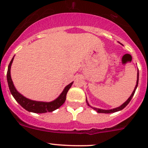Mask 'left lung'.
<instances>
[{"mask_svg":"<svg viewBox=\"0 0 148 148\" xmlns=\"http://www.w3.org/2000/svg\"><path fill=\"white\" fill-rule=\"evenodd\" d=\"M138 80H139V71H138V77H137V84H136V86H135V89H134V91L132 92V95H131V96L129 98H128L127 100L126 101L125 103H123V104H122V105L120 106V107H117V108H114V109H112V110H102V109H99V108H96V107H92L90 105H89V104L87 103V100H86V103H87L88 106H89V107H92V109H94L95 110H96L97 112L98 113H113V112H118V111H120V110H122V109L125 108V107H126L127 105L128 104H129V102H130V100L132 99V97L134 96V94H135V90H136L137 87H138Z\"/></svg>","mask_w":148,"mask_h":148,"instance_id":"8db88e82","label":"left lung"}]
</instances>
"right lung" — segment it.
I'll list each match as a JSON object with an SVG mask.
<instances>
[{
    "instance_id": "1",
    "label": "right lung",
    "mask_w": 148,
    "mask_h": 148,
    "mask_svg": "<svg viewBox=\"0 0 148 148\" xmlns=\"http://www.w3.org/2000/svg\"><path fill=\"white\" fill-rule=\"evenodd\" d=\"M13 58L14 57H13V59L10 61L9 65H8V71H7V80H8V87H9L10 93L13 95L16 102L18 103L22 107H23L25 110L28 112H31L46 113L54 111L56 109L59 108L64 103L67 92H68L69 89H70V87L72 85L73 82L70 83L69 84L66 86L62 93L59 96V97L50 102H38V101L31 100V99H27L22 95H21L15 88L13 81L11 79V77H10V66H11Z\"/></svg>"
}]
</instances>
